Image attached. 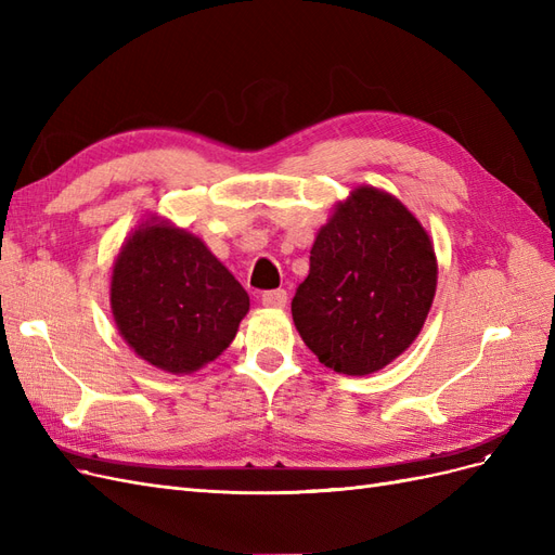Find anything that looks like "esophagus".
<instances>
[{
    "label": "esophagus",
    "instance_id": "esophagus-1",
    "mask_svg": "<svg viewBox=\"0 0 555 555\" xmlns=\"http://www.w3.org/2000/svg\"><path fill=\"white\" fill-rule=\"evenodd\" d=\"M261 304L266 308H284L287 306V292L284 289H271L261 294Z\"/></svg>",
    "mask_w": 555,
    "mask_h": 555
}]
</instances>
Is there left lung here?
I'll use <instances>...</instances> for the list:
<instances>
[{"mask_svg":"<svg viewBox=\"0 0 555 555\" xmlns=\"http://www.w3.org/2000/svg\"><path fill=\"white\" fill-rule=\"evenodd\" d=\"M435 284V251L416 217L391 194L359 188L317 233L294 324L324 365L371 375L412 345Z\"/></svg>","mask_w":555,"mask_h":555,"instance_id":"obj_1","label":"left lung"}]
</instances>
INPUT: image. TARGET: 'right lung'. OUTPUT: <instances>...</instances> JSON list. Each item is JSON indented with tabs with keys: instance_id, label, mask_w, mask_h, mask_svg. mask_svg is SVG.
Segmentation results:
<instances>
[{
	"instance_id": "add662e5",
	"label": "right lung",
	"mask_w": 555,
	"mask_h": 555,
	"mask_svg": "<svg viewBox=\"0 0 555 555\" xmlns=\"http://www.w3.org/2000/svg\"><path fill=\"white\" fill-rule=\"evenodd\" d=\"M111 308L141 359L194 373L236 338L249 296L192 233L143 224L113 266Z\"/></svg>"
}]
</instances>
